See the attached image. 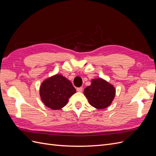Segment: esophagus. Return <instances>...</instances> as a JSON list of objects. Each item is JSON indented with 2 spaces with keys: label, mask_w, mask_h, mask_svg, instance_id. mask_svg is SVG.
I'll list each match as a JSON object with an SVG mask.
<instances>
[{
  "label": "esophagus",
  "mask_w": 156,
  "mask_h": 156,
  "mask_svg": "<svg viewBox=\"0 0 156 156\" xmlns=\"http://www.w3.org/2000/svg\"><path fill=\"white\" fill-rule=\"evenodd\" d=\"M77 91L79 92H81L83 91V87L77 88Z\"/></svg>",
  "instance_id": "1"
}]
</instances>
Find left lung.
<instances>
[{
  "instance_id": "8db88e82",
  "label": "left lung",
  "mask_w": 156,
  "mask_h": 156,
  "mask_svg": "<svg viewBox=\"0 0 156 156\" xmlns=\"http://www.w3.org/2000/svg\"><path fill=\"white\" fill-rule=\"evenodd\" d=\"M115 91L112 84L98 78L92 80L90 85L84 88V94L92 107L103 109L111 104L115 96Z\"/></svg>"
}]
</instances>
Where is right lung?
Segmentation results:
<instances>
[{"instance_id":"right-lung-1","label":"right lung","mask_w":156,"mask_h":156,"mask_svg":"<svg viewBox=\"0 0 156 156\" xmlns=\"http://www.w3.org/2000/svg\"><path fill=\"white\" fill-rule=\"evenodd\" d=\"M76 90L68 79L62 75L56 74L45 79L41 83L40 95L41 101L53 110H58L68 102L69 98Z\"/></svg>"}]
</instances>
